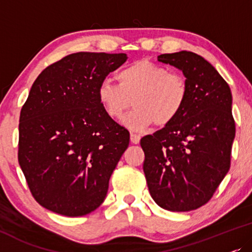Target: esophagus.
Segmentation results:
<instances>
[{"label": "esophagus", "instance_id": "1", "mask_svg": "<svg viewBox=\"0 0 252 252\" xmlns=\"http://www.w3.org/2000/svg\"><path fill=\"white\" fill-rule=\"evenodd\" d=\"M130 140H131V143H132V144H139L140 136H139V134H137V133H132V132H131V134H130Z\"/></svg>", "mask_w": 252, "mask_h": 252}]
</instances>
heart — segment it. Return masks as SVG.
<instances>
[{
    "mask_svg": "<svg viewBox=\"0 0 252 252\" xmlns=\"http://www.w3.org/2000/svg\"><path fill=\"white\" fill-rule=\"evenodd\" d=\"M119 84L104 81L98 88V99L106 115L120 120L132 106L134 111L123 123L141 131L151 126H165L175 121L189 98V83L182 74L151 60H138L118 74Z\"/></svg>",
    "mask_w": 252,
    "mask_h": 252,
    "instance_id": "heart-1",
    "label": "heart"
}]
</instances>
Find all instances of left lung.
<instances>
[{"label":"left lung","mask_w":252,"mask_h":252,"mask_svg":"<svg viewBox=\"0 0 252 252\" xmlns=\"http://www.w3.org/2000/svg\"><path fill=\"white\" fill-rule=\"evenodd\" d=\"M158 62L182 69L189 98L175 121L141 138L151 196L170 211L208 203L231 166L235 121L232 94L215 67L190 51L164 54Z\"/></svg>","instance_id":"left-lung-1"}]
</instances>
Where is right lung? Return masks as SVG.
Returning a JSON list of instances; mask_svg holds the SVG:
<instances>
[{
    "label": "right lung",
    "mask_w": 252,
    "mask_h": 252,
    "mask_svg": "<svg viewBox=\"0 0 252 252\" xmlns=\"http://www.w3.org/2000/svg\"><path fill=\"white\" fill-rule=\"evenodd\" d=\"M126 54L76 52L35 80L20 111L18 162L42 207L67 217L95 210L130 133L106 115L98 88Z\"/></svg>",
    "instance_id": "add662e5"
}]
</instances>
